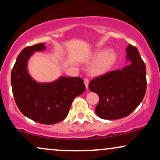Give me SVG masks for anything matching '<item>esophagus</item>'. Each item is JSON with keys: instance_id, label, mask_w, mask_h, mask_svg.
Here are the masks:
<instances>
[{"instance_id": "34e87169", "label": "esophagus", "mask_w": 160, "mask_h": 160, "mask_svg": "<svg viewBox=\"0 0 160 160\" xmlns=\"http://www.w3.org/2000/svg\"><path fill=\"white\" fill-rule=\"evenodd\" d=\"M89 79H87V78L84 79V83H85L86 89H88V86H89Z\"/></svg>"}]
</instances>
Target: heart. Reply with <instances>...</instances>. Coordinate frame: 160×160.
<instances>
[{"mask_svg":"<svg viewBox=\"0 0 160 160\" xmlns=\"http://www.w3.org/2000/svg\"><path fill=\"white\" fill-rule=\"evenodd\" d=\"M117 57L114 51L104 49L95 52L92 57V60L95 62L91 68V73L95 76L105 74L115 63Z\"/></svg>","mask_w":160,"mask_h":160,"instance_id":"b5f03b06","label":"heart"}]
</instances>
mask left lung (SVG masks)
Masks as SVG:
<instances>
[{"label": "left lung", "instance_id": "left-lung-1", "mask_svg": "<svg viewBox=\"0 0 160 160\" xmlns=\"http://www.w3.org/2000/svg\"><path fill=\"white\" fill-rule=\"evenodd\" d=\"M126 51L129 65L95 78L89 84V89L99 96L95 113L104 120L127 117L140 104L146 92V66L140 53L131 44Z\"/></svg>", "mask_w": 160, "mask_h": 160}]
</instances>
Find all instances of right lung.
Returning a JSON list of instances; mask_svg holds the SVG:
<instances>
[{
  "mask_svg": "<svg viewBox=\"0 0 160 160\" xmlns=\"http://www.w3.org/2000/svg\"><path fill=\"white\" fill-rule=\"evenodd\" d=\"M45 49L44 43H39L22 50L12 69L11 85L16 105L25 117L51 125L67 117L73 100L85 92L86 86L80 78L61 77L48 83L33 80L28 72V61L34 52Z\"/></svg>",
  "mask_w": 160,
  "mask_h": 160,
  "instance_id": "right-lung-1",
  "label": "right lung"
}]
</instances>
